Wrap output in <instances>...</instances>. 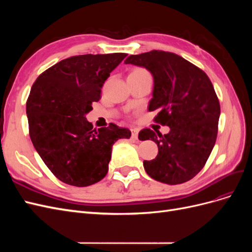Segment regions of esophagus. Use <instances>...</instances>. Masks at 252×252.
<instances>
[{
	"label": "esophagus",
	"mask_w": 252,
	"mask_h": 252,
	"mask_svg": "<svg viewBox=\"0 0 252 252\" xmlns=\"http://www.w3.org/2000/svg\"><path fill=\"white\" fill-rule=\"evenodd\" d=\"M131 132H132V139H134V140H138V134H139V129H136V128H133V129H131Z\"/></svg>",
	"instance_id": "esophagus-1"
}]
</instances>
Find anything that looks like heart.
I'll use <instances>...</instances> for the list:
<instances>
[{
  "mask_svg": "<svg viewBox=\"0 0 252 252\" xmlns=\"http://www.w3.org/2000/svg\"><path fill=\"white\" fill-rule=\"evenodd\" d=\"M144 72H147L145 69H143V68H135V69L133 71H131L130 74H135V73H144Z\"/></svg>",
  "mask_w": 252,
  "mask_h": 252,
  "instance_id": "heart-1",
  "label": "heart"
}]
</instances>
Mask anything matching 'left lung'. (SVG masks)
<instances>
[{"label": "left lung", "instance_id": "left-lung-1", "mask_svg": "<svg viewBox=\"0 0 252 252\" xmlns=\"http://www.w3.org/2000/svg\"><path fill=\"white\" fill-rule=\"evenodd\" d=\"M125 64L145 67L154 77L149 111H158L156 123L169 126L162 134L145 128L139 140L157 143L158 154L144 161L156 181L177 185L199 173L211 154L218 135L220 102L208 75L173 52L151 50L129 56Z\"/></svg>", "mask_w": 252, "mask_h": 252}]
</instances>
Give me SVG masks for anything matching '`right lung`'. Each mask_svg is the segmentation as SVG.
<instances>
[{
  "label": "right lung",
  "instance_id": "obj_1",
  "mask_svg": "<svg viewBox=\"0 0 252 252\" xmlns=\"http://www.w3.org/2000/svg\"><path fill=\"white\" fill-rule=\"evenodd\" d=\"M127 53L82 55L62 60L41 73L26 103L29 135L55 177L86 187L108 172L112 145L131 132L110 123L95 129L85 114L101 97V88Z\"/></svg>",
  "mask_w": 252,
  "mask_h": 252
}]
</instances>
